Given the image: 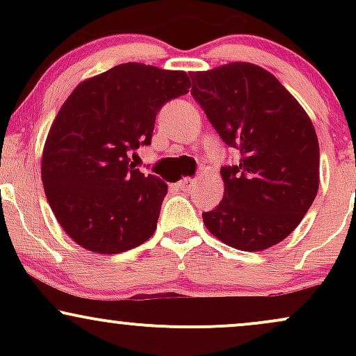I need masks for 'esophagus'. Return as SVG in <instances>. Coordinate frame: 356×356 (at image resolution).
I'll list each match as a JSON object with an SVG mask.
<instances>
[{"label":"esophagus","instance_id":"esophagus-1","mask_svg":"<svg viewBox=\"0 0 356 356\" xmlns=\"http://www.w3.org/2000/svg\"><path fill=\"white\" fill-rule=\"evenodd\" d=\"M195 184H197V179H182V181H179V187H181L182 191H186V192H189L192 187L195 186Z\"/></svg>","mask_w":356,"mask_h":356}]
</instances>
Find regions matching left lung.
I'll list each match as a JSON object with an SVG mask.
<instances>
[{"label":"left lung","mask_w":356,"mask_h":356,"mask_svg":"<svg viewBox=\"0 0 356 356\" xmlns=\"http://www.w3.org/2000/svg\"><path fill=\"white\" fill-rule=\"evenodd\" d=\"M192 97L241 152L220 169L222 201L207 231L241 251H263L296 229L320 186V145L308 113L273 73L248 61L192 72Z\"/></svg>","instance_id":"left-lung-1"}]
</instances>
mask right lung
Returning <instances> with one entry per match:
<instances>
[{"label": "right lung", "instance_id": "1", "mask_svg": "<svg viewBox=\"0 0 356 356\" xmlns=\"http://www.w3.org/2000/svg\"><path fill=\"white\" fill-rule=\"evenodd\" d=\"M189 75L122 63L76 85L56 113L42 157L53 214L79 246L118 254L152 238L167 184L129 165L149 145L157 112L186 95Z\"/></svg>", "mask_w": 356, "mask_h": 356}]
</instances>
